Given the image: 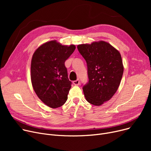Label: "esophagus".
Instances as JSON below:
<instances>
[{
  "label": "esophagus",
  "instance_id": "34e87169",
  "mask_svg": "<svg viewBox=\"0 0 151 151\" xmlns=\"http://www.w3.org/2000/svg\"><path fill=\"white\" fill-rule=\"evenodd\" d=\"M73 83V84H74L75 86H78L79 84H80V80H76V81H74Z\"/></svg>",
  "mask_w": 151,
  "mask_h": 151
}]
</instances>
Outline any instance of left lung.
Returning a JSON list of instances; mask_svg holds the SVG:
<instances>
[{
	"label": "left lung",
	"instance_id": "obj_1",
	"mask_svg": "<svg viewBox=\"0 0 151 151\" xmlns=\"http://www.w3.org/2000/svg\"><path fill=\"white\" fill-rule=\"evenodd\" d=\"M77 48L88 66L89 81L83 87L85 98L91 104L101 105L120 85L124 72L121 54L104 41L79 45Z\"/></svg>",
	"mask_w": 151,
	"mask_h": 151
}]
</instances>
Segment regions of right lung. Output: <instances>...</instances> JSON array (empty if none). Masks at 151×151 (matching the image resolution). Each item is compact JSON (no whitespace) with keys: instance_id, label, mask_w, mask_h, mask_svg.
Listing matches in <instances>:
<instances>
[{"instance_id":"right-lung-1","label":"right lung","mask_w":151,"mask_h":151,"mask_svg":"<svg viewBox=\"0 0 151 151\" xmlns=\"http://www.w3.org/2000/svg\"><path fill=\"white\" fill-rule=\"evenodd\" d=\"M76 48L56 40L46 42L34 52L31 60V81L38 97L52 108L62 106L71 87L65 60Z\"/></svg>"}]
</instances>
